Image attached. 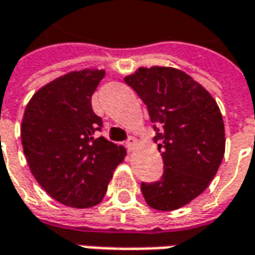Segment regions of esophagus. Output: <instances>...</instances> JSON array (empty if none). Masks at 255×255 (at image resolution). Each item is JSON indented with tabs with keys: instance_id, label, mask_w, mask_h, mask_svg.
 I'll use <instances>...</instances> for the list:
<instances>
[{
	"instance_id": "1",
	"label": "esophagus",
	"mask_w": 255,
	"mask_h": 255,
	"mask_svg": "<svg viewBox=\"0 0 255 255\" xmlns=\"http://www.w3.org/2000/svg\"><path fill=\"white\" fill-rule=\"evenodd\" d=\"M136 146H137V140H136L134 137H129V140L126 142L128 150H129V152H133V150L136 149Z\"/></svg>"
}]
</instances>
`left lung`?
<instances>
[{"label": "left lung", "mask_w": 255, "mask_h": 255, "mask_svg": "<svg viewBox=\"0 0 255 255\" xmlns=\"http://www.w3.org/2000/svg\"><path fill=\"white\" fill-rule=\"evenodd\" d=\"M147 106L162 152L160 180L142 183L146 203L156 210H177L200 196L214 179L226 150L220 108L190 75L170 66L139 68L125 76Z\"/></svg>", "instance_id": "obj_1"}]
</instances>
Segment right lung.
Returning <instances> with one entry per match:
<instances>
[{"label":"right lung","instance_id":"obj_1","mask_svg":"<svg viewBox=\"0 0 255 255\" xmlns=\"http://www.w3.org/2000/svg\"><path fill=\"white\" fill-rule=\"evenodd\" d=\"M105 69L72 71L39 88L25 108L21 142L29 170L51 197L88 209L106 194L126 149L96 137L102 119L92 99Z\"/></svg>","mask_w":255,"mask_h":255}]
</instances>
